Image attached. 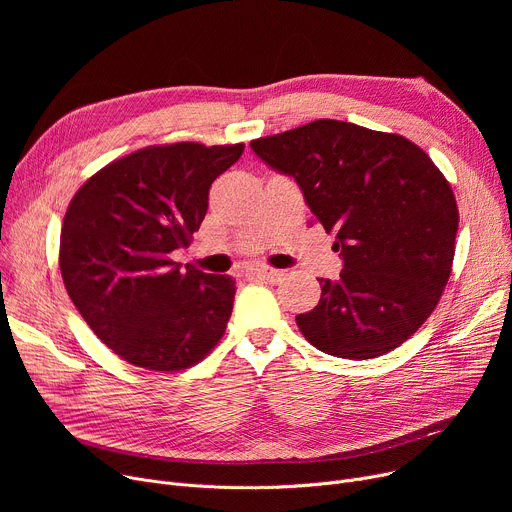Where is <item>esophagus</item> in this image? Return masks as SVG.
<instances>
[{
    "mask_svg": "<svg viewBox=\"0 0 512 512\" xmlns=\"http://www.w3.org/2000/svg\"><path fill=\"white\" fill-rule=\"evenodd\" d=\"M249 276L253 278H261V280H280L284 276V270H274V267H251Z\"/></svg>",
    "mask_w": 512,
    "mask_h": 512,
    "instance_id": "esophagus-1",
    "label": "esophagus"
}]
</instances>
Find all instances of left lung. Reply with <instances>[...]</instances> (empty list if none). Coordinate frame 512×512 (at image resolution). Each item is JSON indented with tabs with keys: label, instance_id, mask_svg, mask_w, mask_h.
<instances>
[{
	"label": "left lung",
	"instance_id": "obj_1",
	"mask_svg": "<svg viewBox=\"0 0 512 512\" xmlns=\"http://www.w3.org/2000/svg\"><path fill=\"white\" fill-rule=\"evenodd\" d=\"M261 161L294 178L328 234L342 272L297 315L303 336L342 359H373L413 336L450 278L459 209L444 174L400 134L315 120L251 141Z\"/></svg>",
	"mask_w": 512,
	"mask_h": 512
}]
</instances>
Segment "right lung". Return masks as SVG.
Returning a JSON list of instances; mask_svg holds the SVG:
<instances>
[{
    "instance_id": "add662e5",
    "label": "right lung",
    "mask_w": 512,
    "mask_h": 512,
    "mask_svg": "<svg viewBox=\"0 0 512 512\" xmlns=\"http://www.w3.org/2000/svg\"><path fill=\"white\" fill-rule=\"evenodd\" d=\"M245 145H153L112 161L72 197L60 236V270L78 313L124 361L180 371L220 342L234 280L172 251L199 230L211 182Z\"/></svg>"
}]
</instances>
